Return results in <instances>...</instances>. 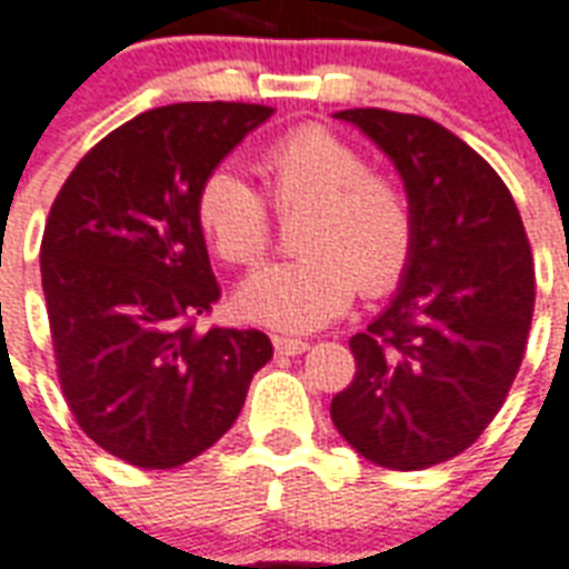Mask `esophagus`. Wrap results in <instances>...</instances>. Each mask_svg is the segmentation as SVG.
<instances>
[{
  "label": "esophagus",
  "instance_id": "esophagus-1",
  "mask_svg": "<svg viewBox=\"0 0 569 569\" xmlns=\"http://www.w3.org/2000/svg\"><path fill=\"white\" fill-rule=\"evenodd\" d=\"M310 349V342L307 340H295V337H274V352L286 355V358H292V355H303Z\"/></svg>",
  "mask_w": 569,
  "mask_h": 569
}]
</instances>
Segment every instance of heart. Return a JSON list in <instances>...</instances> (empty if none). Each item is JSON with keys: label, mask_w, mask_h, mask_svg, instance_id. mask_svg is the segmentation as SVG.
Returning a JSON list of instances; mask_svg holds the SVG:
<instances>
[{"label": "heart", "mask_w": 569, "mask_h": 569, "mask_svg": "<svg viewBox=\"0 0 569 569\" xmlns=\"http://www.w3.org/2000/svg\"><path fill=\"white\" fill-rule=\"evenodd\" d=\"M259 172L280 214L303 208L292 262L259 268L236 295L238 313L271 331L322 328L352 303L393 292L418 241L409 193L370 169L361 149L322 124H303L259 154ZM197 223L229 266H253L271 241V211L238 172L217 167L197 190Z\"/></svg>", "instance_id": "b5f03b06"}]
</instances>
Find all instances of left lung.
Masks as SVG:
<instances>
[{
    "label": "left lung",
    "mask_w": 569,
    "mask_h": 569,
    "mask_svg": "<svg viewBox=\"0 0 569 569\" xmlns=\"http://www.w3.org/2000/svg\"><path fill=\"white\" fill-rule=\"evenodd\" d=\"M400 172L418 241L400 289L355 333L352 385L331 420L363 459L393 471L471 448L507 400L535 313V259L498 172L439 121L340 110Z\"/></svg>",
    "instance_id": "8db88e82"
}]
</instances>
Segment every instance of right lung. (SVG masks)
Returning <instances> with one entry per match:
<instances>
[{
	"instance_id": "add662e5",
	"label": "right lung",
	"mask_w": 569,
	"mask_h": 569,
	"mask_svg": "<svg viewBox=\"0 0 569 569\" xmlns=\"http://www.w3.org/2000/svg\"><path fill=\"white\" fill-rule=\"evenodd\" d=\"M271 112H140L73 167L50 208L41 286L59 385L82 432L128 466L163 471L211 448L274 355L256 328L193 325L220 298L197 190Z\"/></svg>"
}]
</instances>
